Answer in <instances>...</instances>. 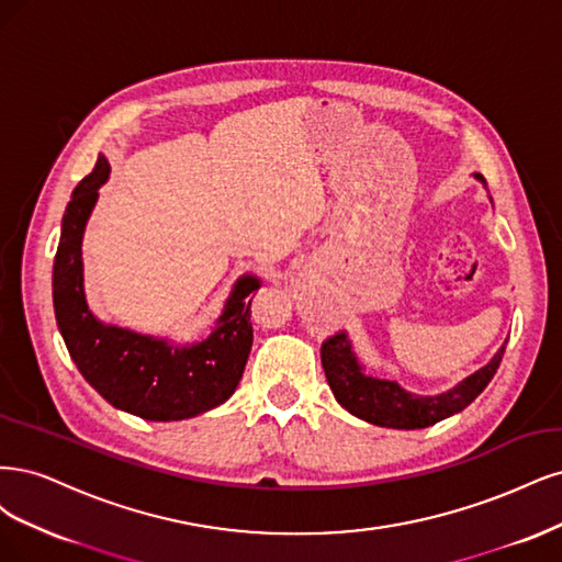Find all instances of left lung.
<instances>
[{
    "label": "left lung",
    "mask_w": 562,
    "mask_h": 562,
    "mask_svg": "<svg viewBox=\"0 0 562 562\" xmlns=\"http://www.w3.org/2000/svg\"><path fill=\"white\" fill-rule=\"evenodd\" d=\"M474 179L485 187V179L479 172ZM504 348L506 340L485 367L439 394H415L404 390L392 378H378L375 373L367 371L364 361L355 352V342L346 331L322 342V367L336 402L352 413L355 418L390 429H423L450 418V415L472 404L497 373Z\"/></svg>",
    "instance_id": "8db88e82"
}]
</instances>
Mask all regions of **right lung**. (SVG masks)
<instances>
[{
	"label": "right lung",
	"mask_w": 562,
	"mask_h": 562,
	"mask_svg": "<svg viewBox=\"0 0 562 562\" xmlns=\"http://www.w3.org/2000/svg\"><path fill=\"white\" fill-rule=\"evenodd\" d=\"M106 179L110 160L100 154L95 170L77 184L63 216L53 261V307L60 336L88 385L114 408L156 423L195 418L222 406L240 383L255 338L247 296L261 280L251 273L235 280L210 336L195 342L102 322L86 301L81 245Z\"/></svg>",
	"instance_id": "1"
}]
</instances>
